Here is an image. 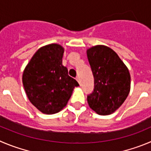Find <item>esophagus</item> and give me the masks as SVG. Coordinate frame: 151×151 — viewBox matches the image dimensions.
<instances>
[{
	"mask_svg": "<svg viewBox=\"0 0 151 151\" xmlns=\"http://www.w3.org/2000/svg\"><path fill=\"white\" fill-rule=\"evenodd\" d=\"M76 80H77V82L79 83V84H80V77H76Z\"/></svg>",
	"mask_w": 151,
	"mask_h": 151,
	"instance_id": "obj_1",
	"label": "esophagus"
}]
</instances>
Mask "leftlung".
<instances>
[{"label": "left lung", "instance_id": "obj_1", "mask_svg": "<svg viewBox=\"0 0 151 151\" xmlns=\"http://www.w3.org/2000/svg\"><path fill=\"white\" fill-rule=\"evenodd\" d=\"M87 56L95 83L93 91L87 96L88 105L99 115L112 114L129 95V71L118 54L106 46L91 47Z\"/></svg>", "mask_w": 151, "mask_h": 151}]
</instances>
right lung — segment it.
<instances>
[{"instance_id": "obj_1", "label": "right lung", "mask_w": 151, "mask_h": 151, "mask_svg": "<svg viewBox=\"0 0 151 151\" xmlns=\"http://www.w3.org/2000/svg\"><path fill=\"white\" fill-rule=\"evenodd\" d=\"M64 49L57 44L44 46L36 52L23 73V85L29 101L45 114L63 109L79 83L62 65Z\"/></svg>"}]
</instances>
